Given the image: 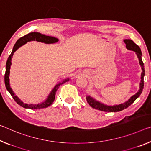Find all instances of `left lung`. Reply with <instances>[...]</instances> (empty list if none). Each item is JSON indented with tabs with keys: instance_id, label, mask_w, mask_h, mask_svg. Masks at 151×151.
<instances>
[{
	"instance_id": "1",
	"label": "left lung",
	"mask_w": 151,
	"mask_h": 151,
	"mask_svg": "<svg viewBox=\"0 0 151 151\" xmlns=\"http://www.w3.org/2000/svg\"><path fill=\"white\" fill-rule=\"evenodd\" d=\"M125 44H126V48L132 50L136 52V55H137L138 59H139V63L140 66H142V73L141 74V81L140 84V89L138 91L137 93H136L135 95H134L133 96L130 97V99H128V101H126L124 104H119L118 106H106V105L102 104L101 103L95 101L94 99L91 97L90 96L87 97V101L91 107H92L93 108H95L100 111H106V112H117V111H120L122 110L127 108L128 107L130 106L132 104H133L134 101L137 99V98L140 96V95L142 92V89L144 88V76H145V66L144 63L142 60V52H141L140 48L138 45H136L132 40H124Z\"/></svg>"
}]
</instances>
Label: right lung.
I'll return each instance as SVG.
<instances>
[{
    "label": "right lung",
    "mask_w": 151,
    "mask_h": 151,
    "mask_svg": "<svg viewBox=\"0 0 151 151\" xmlns=\"http://www.w3.org/2000/svg\"><path fill=\"white\" fill-rule=\"evenodd\" d=\"M30 41H37L39 42L45 43V44H53V43H56L58 42V40L56 37L47 36V35L42 34V33H38V32L29 33H28V34L24 35V36L19 38V39L17 41L15 45H14L13 51H12L11 54H10V56H9L8 60H7L6 61V71H5V75H4V84H5V87L6 88L7 91L10 93L12 97L13 98V99L15 100L17 104L19 105L20 106L24 107V108L31 109L45 108V107H47L53 104V102L55 99V95H56V92L57 89L59 88L60 85H61L62 84H63V83L66 82V81H68L69 80L68 78V79L61 81V82H60L58 84H57L56 86H55L53 89H52L51 93H50L49 96L47 98V99L45 100L44 102L42 103V104H37V105H33V104L29 105L27 104H24V103L21 101V100L19 99V98L17 97L15 94H14L13 91H12L11 88L10 87V85H9V74H10L11 59H12V57H13V53L19 48V47L21 46V45H23V44H26L27 42H30Z\"/></svg>",
    "instance_id": "obj_1"
}]
</instances>
